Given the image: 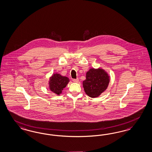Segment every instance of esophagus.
<instances>
[{"instance_id":"esophagus-1","label":"esophagus","mask_w":152,"mask_h":152,"mask_svg":"<svg viewBox=\"0 0 152 152\" xmlns=\"http://www.w3.org/2000/svg\"><path fill=\"white\" fill-rule=\"evenodd\" d=\"M73 81L74 83H78L79 81V79H73Z\"/></svg>"}]
</instances>
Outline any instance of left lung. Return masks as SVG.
<instances>
[{
    "label": "left lung",
    "instance_id": "8db88e82",
    "mask_svg": "<svg viewBox=\"0 0 152 152\" xmlns=\"http://www.w3.org/2000/svg\"><path fill=\"white\" fill-rule=\"evenodd\" d=\"M110 76L103 68H90L86 73L83 84L85 93L91 98H97L107 89Z\"/></svg>",
    "mask_w": 152,
    "mask_h": 152
}]
</instances>
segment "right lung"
Instances as JSON below:
<instances>
[{"label":"right lung","mask_w":152,"mask_h":152,"mask_svg":"<svg viewBox=\"0 0 152 152\" xmlns=\"http://www.w3.org/2000/svg\"><path fill=\"white\" fill-rule=\"evenodd\" d=\"M69 82V80L67 77L63 76L59 73H53L48 81V87L53 93L60 95Z\"/></svg>","instance_id":"add662e5"}]
</instances>
